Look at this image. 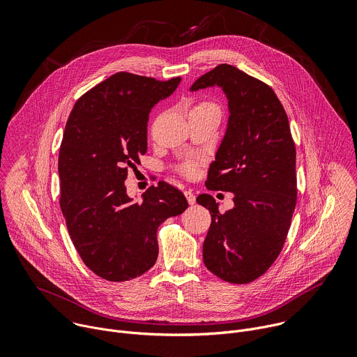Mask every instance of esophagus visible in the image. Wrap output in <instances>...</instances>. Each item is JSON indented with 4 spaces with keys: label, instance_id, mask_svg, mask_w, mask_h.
Returning <instances> with one entry per match:
<instances>
[{
    "label": "esophagus",
    "instance_id": "1",
    "mask_svg": "<svg viewBox=\"0 0 357 357\" xmlns=\"http://www.w3.org/2000/svg\"><path fill=\"white\" fill-rule=\"evenodd\" d=\"M185 196L189 202V205H193V203L196 202V197H195V193L192 190H185Z\"/></svg>",
    "mask_w": 357,
    "mask_h": 357
}]
</instances>
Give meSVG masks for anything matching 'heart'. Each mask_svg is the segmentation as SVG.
Listing matches in <instances>:
<instances>
[{"label":"heart","mask_w":357,"mask_h":357,"mask_svg":"<svg viewBox=\"0 0 357 357\" xmlns=\"http://www.w3.org/2000/svg\"><path fill=\"white\" fill-rule=\"evenodd\" d=\"M203 109H216V110H219L218 106L213 105V103H211V101H202V103H199L192 112H195V110H203ZM197 164H199L197 160H189V161H186V162L182 165L181 169H182V172H183L186 176H193V175L196 174V171H197Z\"/></svg>","instance_id":"obj_1"}]
</instances>
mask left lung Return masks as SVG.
Masks as SVG:
<instances>
[{
	"mask_svg": "<svg viewBox=\"0 0 357 357\" xmlns=\"http://www.w3.org/2000/svg\"><path fill=\"white\" fill-rule=\"evenodd\" d=\"M213 86L223 89L230 116L206 188L234 193V208L220 213L211 195L197 196L212 215L203 261L219 278L247 284L273 266L285 243L296 205L295 144L268 84L223 63L200 76L190 91Z\"/></svg>",
	"mask_w": 357,
	"mask_h": 357,
	"instance_id": "left-lung-1",
	"label": "left lung"
}]
</instances>
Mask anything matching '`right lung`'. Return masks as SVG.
<instances>
[{"mask_svg":"<svg viewBox=\"0 0 357 357\" xmlns=\"http://www.w3.org/2000/svg\"><path fill=\"white\" fill-rule=\"evenodd\" d=\"M181 80L119 72L84 93L66 123L58 161L61 209L83 263L107 281H128L154 266L160 225L188 208L183 193L164 181L141 202H132L124 185L128 168L146 152L151 109Z\"/></svg>","mask_w":357,"mask_h":357,"instance_id":"1","label":"right lung"}]
</instances>
